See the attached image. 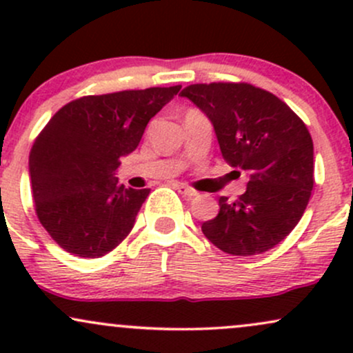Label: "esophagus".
<instances>
[{
    "label": "esophagus",
    "instance_id": "1",
    "mask_svg": "<svg viewBox=\"0 0 353 353\" xmlns=\"http://www.w3.org/2000/svg\"><path fill=\"white\" fill-rule=\"evenodd\" d=\"M176 189L179 190V192L182 194V196H185V197H194V196H197V190L196 189H192V188H189V185H185V184H176Z\"/></svg>",
    "mask_w": 353,
    "mask_h": 353
}]
</instances>
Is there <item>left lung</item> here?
<instances>
[{"label": "left lung", "instance_id": "1", "mask_svg": "<svg viewBox=\"0 0 353 353\" xmlns=\"http://www.w3.org/2000/svg\"><path fill=\"white\" fill-rule=\"evenodd\" d=\"M209 117L222 157L249 174L234 202L202 224L222 252L257 255L292 232L314 188V143L307 125L272 92L247 83L190 84L181 91Z\"/></svg>", "mask_w": 353, "mask_h": 353}]
</instances>
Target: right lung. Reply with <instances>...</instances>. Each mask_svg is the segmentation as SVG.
<instances>
[{"label": "right lung", "instance_id": "right-lung-1", "mask_svg": "<svg viewBox=\"0 0 353 353\" xmlns=\"http://www.w3.org/2000/svg\"><path fill=\"white\" fill-rule=\"evenodd\" d=\"M181 86L83 96L44 125L30 152L36 214L61 249L103 257L128 237L151 189L117 182L121 157Z\"/></svg>", "mask_w": 353, "mask_h": 353}]
</instances>
